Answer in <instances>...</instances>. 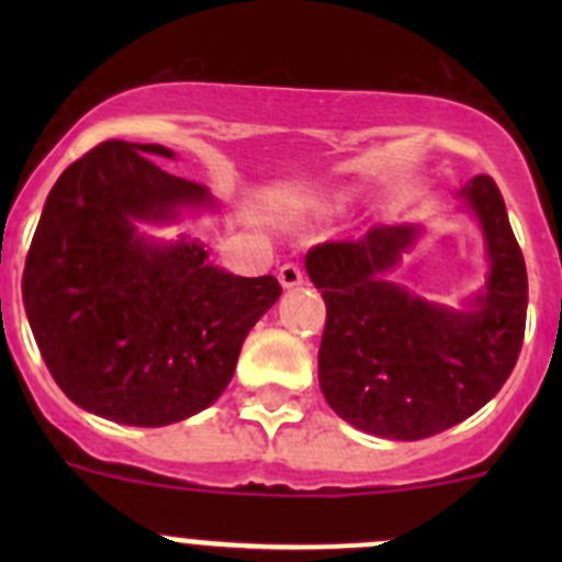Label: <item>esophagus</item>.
Returning <instances> with one entry per match:
<instances>
[{"instance_id":"obj_1","label":"esophagus","mask_w":562,"mask_h":562,"mask_svg":"<svg viewBox=\"0 0 562 562\" xmlns=\"http://www.w3.org/2000/svg\"><path fill=\"white\" fill-rule=\"evenodd\" d=\"M277 277H280L282 288H293V285H302V282H304L302 266L293 263V260H288V263H282L280 269H277Z\"/></svg>"}]
</instances>
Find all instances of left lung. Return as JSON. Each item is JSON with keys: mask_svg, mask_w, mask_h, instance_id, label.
Listing matches in <instances>:
<instances>
[{"mask_svg": "<svg viewBox=\"0 0 562 562\" xmlns=\"http://www.w3.org/2000/svg\"><path fill=\"white\" fill-rule=\"evenodd\" d=\"M462 195L479 214L492 260L470 313L435 307L383 280L416 239L411 225L323 241L304 258L326 302L317 350L323 396L361 432L432 438L484 407L517 364L527 317L522 249L490 176H475Z\"/></svg>", "mask_w": 562, "mask_h": 562, "instance_id": "8db88e82", "label": "left lung"}]
</instances>
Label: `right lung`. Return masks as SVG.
I'll list each match as a JSON object with an SVG mask.
<instances>
[{
	"instance_id": "add662e5",
	"label": "right lung",
	"mask_w": 562,
	"mask_h": 562,
	"mask_svg": "<svg viewBox=\"0 0 562 562\" xmlns=\"http://www.w3.org/2000/svg\"><path fill=\"white\" fill-rule=\"evenodd\" d=\"M160 144L105 140L56 179L24 266V307L56 386L83 411L166 427L212 405L241 342L280 299L277 277H234L195 241L151 245L135 223H166L209 201L162 171Z\"/></svg>"
}]
</instances>
